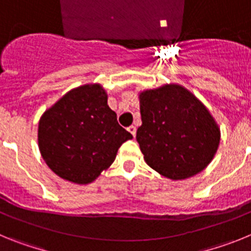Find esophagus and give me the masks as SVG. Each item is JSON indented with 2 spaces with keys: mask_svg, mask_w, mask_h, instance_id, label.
Masks as SVG:
<instances>
[{
  "mask_svg": "<svg viewBox=\"0 0 251 251\" xmlns=\"http://www.w3.org/2000/svg\"><path fill=\"white\" fill-rule=\"evenodd\" d=\"M128 130H129V133L130 134H132L133 137L136 136V132H137V128L134 127V126H129V127H128Z\"/></svg>",
  "mask_w": 251,
  "mask_h": 251,
  "instance_id": "esophagus-1",
  "label": "esophagus"
}]
</instances>
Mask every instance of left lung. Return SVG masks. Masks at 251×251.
<instances>
[{"label": "left lung", "mask_w": 251, "mask_h": 251, "mask_svg": "<svg viewBox=\"0 0 251 251\" xmlns=\"http://www.w3.org/2000/svg\"><path fill=\"white\" fill-rule=\"evenodd\" d=\"M137 142L147 165L162 176L185 179L211 162L220 129L205 105L177 84L139 94Z\"/></svg>", "instance_id": "8db88e82"}]
</instances>
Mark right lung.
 <instances>
[{
    "mask_svg": "<svg viewBox=\"0 0 251 251\" xmlns=\"http://www.w3.org/2000/svg\"><path fill=\"white\" fill-rule=\"evenodd\" d=\"M99 84L66 93L39 122V148L52 172L70 182H93L133 136L121 127Z\"/></svg>",
    "mask_w": 251,
    "mask_h": 251,
    "instance_id": "add662e5",
    "label": "right lung"
}]
</instances>
